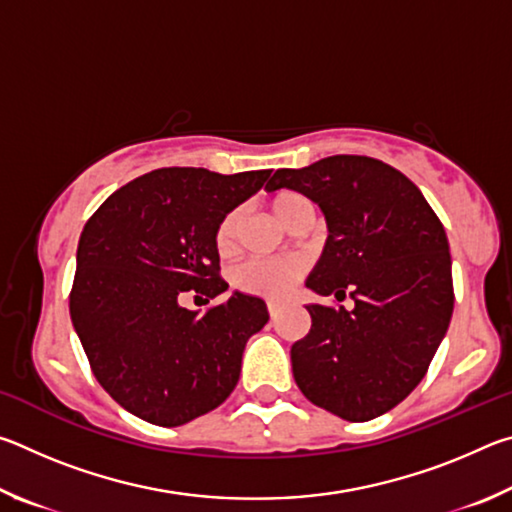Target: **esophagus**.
Instances as JSON below:
<instances>
[{"mask_svg":"<svg viewBox=\"0 0 512 512\" xmlns=\"http://www.w3.org/2000/svg\"><path fill=\"white\" fill-rule=\"evenodd\" d=\"M268 316L271 318H277V314H280V305H277V302H268Z\"/></svg>","mask_w":512,"mask_h":512,"instance_id":"34e87169","label":"esophagus"}]
</instances>
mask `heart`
<instances>
[{
    "instance_id": "heart-1",
    "label": "heart",
    "mask_w": 512,
    "mask_h": 512,
    "mask_svg": "<svg viewBox=\"0 0 512 512\" xmlns=\"http://www.w3.org/2000/svg\"><path fill=\"white\" fill-rule=\"evenodd\" d=\"M268 207H271L275 219L289 228L291 221L298 216V212L309 207V203L300 194L280 192L268 201ZM239 223H241V212L230 210L219 221V225H216L214 248L221 257H228L235 253ZM300 275H302L300 262H268V259H250V262H244L235 268V273H232V284H235L239 291L248 293V296L277 300L287 296L293 284L300 280Z\"/></svg>"
}]
</instances>
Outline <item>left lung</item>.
I'll return each mask as SVG.
<instances>
[{"label": "left lung", "mask_w": 512, "mask_h": 512, "mask_svg": "<svg viewBox=\"0 0 512 512\" xmlns=\"http://www.w3.org/2000/svg\"><path fill=\"white\" fill-rule=\"evenodd\" d=\"M296 189L327 221L307 289L352 309L307 305L311 329L291 345L296 384L320 409L366 422L400 404L447 334L454 311L445 228L402 171L366 155L277 169L266 192Z\"/></svg>", "instance_id": "8db88e82"}]
</instances>
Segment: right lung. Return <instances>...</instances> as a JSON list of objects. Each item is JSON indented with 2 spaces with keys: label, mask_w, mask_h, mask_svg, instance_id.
I'll list each match as a JSON object with an SVG mask.
<instances>
[{
  "label": "right lung",
  "mask_w": 512,
  "mask_h": 512,
  "mask_svg": "<svg viewBox=\"0 0 512 512\" xmlns=\"http://www.w3.org/2000/svg\"><path fill=\"white\" fill-rule=\"evenodd\" d=\"M268 176L155 169L85 223L69 314L94 377L128 413L180 427L235 391L246 341L268 323L266 302L235 291L198 314L180 300L228 289L214 230Z\"/></svg>",
  "instance_id": "1"
}]
</instances>
